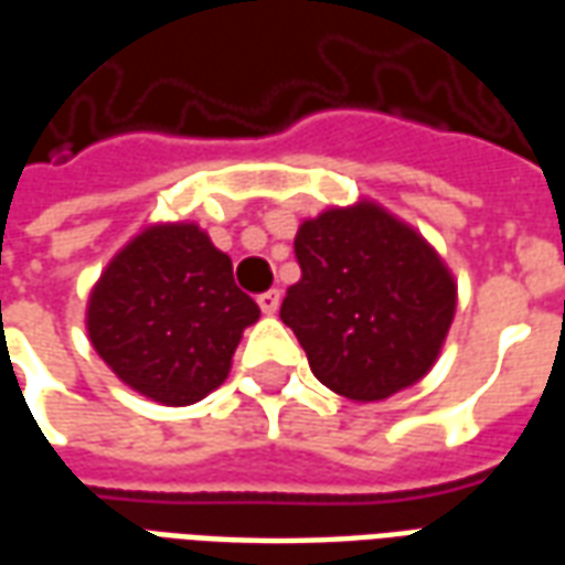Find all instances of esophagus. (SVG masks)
<instances>
[{
	"label": "esophagus",
	"mask_w": 565,
	"mask_h": 565,
	"mask_svg": "<svg viewBox=\"0 0 565 565\" xmlns=\"http://www.w3.org/2000/svg\"><path fill=\"white\" fill-rule=\"evenodd\" d=\"M257 306L263 315H275L278 306H281V294H278V290H266V294L257 296Z\"/></svg>",
	"instance_id": "34e87169"
}]
</instances>
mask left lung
<instances>
[{
    "instance_id": "8db88e82",
    "label": "left lung",
    "mask_w": 565,
    "mask_h": 565,
    "mask_svg": "<svg viewBox=\"0 0 565 565\" xmlns=\"http://www.w3.org/2000/svg\"><path fill=\"white\" fill-rule=\"evenodd\" d=\"M302 278L281 320L320 384L354 403H379L433 369L457 311V281L415 226L360 199L302 221Z\"/></svg>"
}]
</instances>
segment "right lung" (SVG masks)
<instances>
[{"mask_svg": "<svg viewBox=\"0 0 565 565\" xmlns=\"http://www.w3.org/2000/svg\"><path fill=\"white\" fill-rule=\"evenodd\" d=\"M259 308L235 287L233 259L196 223H153L105 266L87 332L127 387L162 405L217 391Z\"/></svg>", "mask_w": 565, "mask_h": 565, "instance_id": "1", "label": "right lung"}]
</instances>
